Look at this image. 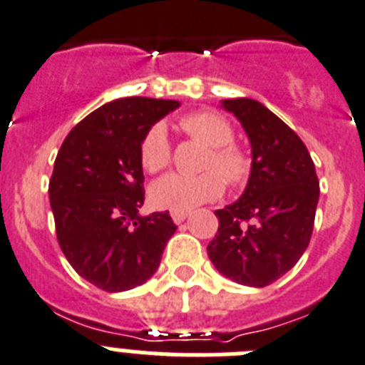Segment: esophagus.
<instances>
[{
	"mask_svg": "<svg viewBox=\"0 0 365 365\" xmlns=\"http://www.w3.org/2000/svg\"><path fill=\"white\" fill-rule=\"evenodd\" d=\"M187 211H170V217H173V220L176 222V224H182L183 220L187 218Z\"/></svg>",
	"mask_w": 365,
	"mask_h": 365,
	"instance_id": "1",
	"label": "esophagus"
}]
</instances>
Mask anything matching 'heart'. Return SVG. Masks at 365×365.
<instances>
[{
    "label": "heart",
    "mask_w": 365,
    "mask_h": 365,
    "mask_svg": "<svg viewBox=\"0 0 365 365\" xmlns=\"http://www.w3.org/2000/svg\"><path fill=\"white\" fill-rule=\"evenodd\" d=\"M178 125L187 135L207 145L204 169L217 170L196 176L170 173L160 178L150 187V200L156 207L187 211L204 202L217 200L226 189V182L240 185L248 180L252 169L250 158L233 145L235 132L224 117L213 112H195L183 115ZM139 158L148 173H160L170 163L169 135L163 125H154L145 134Z\"/></svg>",
    "instance_id": "heart-1"
}]
</instances>
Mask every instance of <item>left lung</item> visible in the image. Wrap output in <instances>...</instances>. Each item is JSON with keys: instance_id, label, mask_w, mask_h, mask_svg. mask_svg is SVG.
<instances>
[{"instance_id": "obj_1", "label": "left lung", "mask_w": 365, "mask_h": 365, "mask_svg": "<svg viewBox=\"0 0 365 365\" xmlns=\"http://www.w3.org/2000/svg\"><path fill=\"white\" fill-rule=\"evenodd\" d=\"M242 125L252 170L240 198L215 211L218 231L207 255L224 277L261 288L294 268L314 227L319 182L305 143L259 101L226 99Z\"/></svg>"}]
</instances>
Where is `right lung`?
<instances>
[{
  "instance_id": "add662e5",
  "label": "right lung",
  "mask_w": 365,
  "mask_h": 365,
  "mask_svg": "<svg viewBox=\"0 0 365 365\" xmlns=\"http://www.w3.org/2000/svg\"><path fill=\"white\" fill-rule=\"evenodd\" d=\"M178 101L126 97L103 104L64 139L49 182L56 237L81 277L125 292L156 274L176 231L169 211L143 217L145 134Z\"/></svg>"
}]
</instances>
